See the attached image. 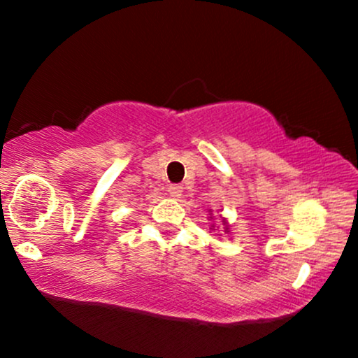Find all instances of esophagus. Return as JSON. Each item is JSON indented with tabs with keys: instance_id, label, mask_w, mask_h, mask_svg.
<instances>
[{
	"instance_id": "34e87169",
	"label": "esophagus",
	"mask_w": 358,
	"mask_h": 358,
	"mask_svg": "<svg viewBox=\"0 0 358 358\" xmlns=\"http://www.w3.org/2000/svg\"><path fill=\"white\" fill-rule=\"evenodd\" d=\"M168 192H170V196H173V199H180L182 196V187H178V185H171L170 188H168Z\"/></svg>"
}]
</instances>
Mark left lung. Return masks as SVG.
<instances>
[{"instance_id":"obj_1","label":"left lung","mask_w":358,"mask_h":358,"mask_svg":"<svg viewBox=\"0 0 358 358\" xmlns=\"http://www.w3.org/2000/svg\"><path fill=\"white\" fill-rule=\"evenodd\" d=\"M212 227H213V225H212Z\"/></svg>"}]
</instances>
